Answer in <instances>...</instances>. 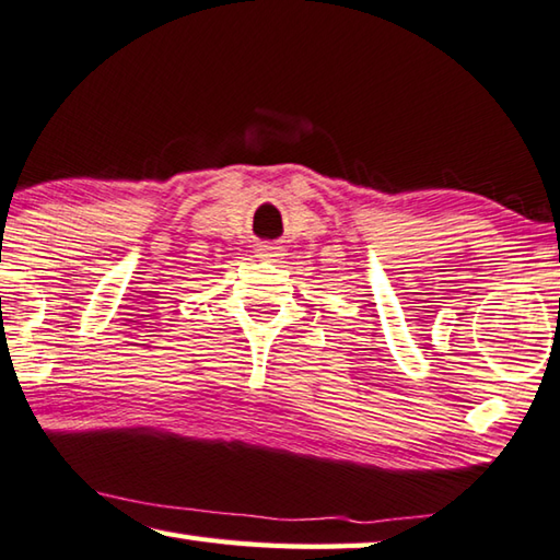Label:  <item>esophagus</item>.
Listing matches in <instances>:
<instances>
[{"label":"esophagus","instance_id":"esophagus-1","mask_svg":"<svg viewBox=\"0 0 560 560\" xmlns=\"http://www.w3.org/2000/svg\"><path fill=\"white\" fill-rule=\"evenodd\" d=\"M259 257H264V259L283 257V249L281 247H273V245H264V247H259Z\"/></svg>","mask_w":560,"mask_h":560}]
</instances>
